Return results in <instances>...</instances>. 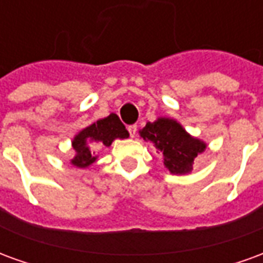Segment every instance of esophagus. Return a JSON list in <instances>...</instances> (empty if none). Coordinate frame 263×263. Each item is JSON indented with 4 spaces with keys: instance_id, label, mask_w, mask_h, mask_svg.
<instances>
[{
    "instance_id": "34e87169",
    "label": "esophagus",
    "mask_w": 263,
    "mask_h": 263,
    "mask_svg": "<svg viewBox=\"0 0 263 263\" xmlns=\"http://www.w3.org/2000/svg\"><path fill=\"white\" fill-rule=\"evenodd\" d=\"M137 129H138L137 125H129V126H128V131H129V135H131L132 138H135V135H137Z\"/></svg>"
}]
</instances>
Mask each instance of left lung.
<instances>
[{
  "label": "left lung",
  "instance_id": "1",
  "mask_svg": "<svg viewBox=\"0 0 263 263\" xmlns=\"http://www.w3.org/2000/svg\"><path fill=\"white\" fill-rule=\"evenodd\" d=\"M139 137L162 155L163 165L172 175L192 173L198 155L207 148L203 139L190 135L179 121L167 117L148 122L139 129Z\"/></svg>",
  "mask_w": 263,
  "mask_h": 263
}]
</instances>
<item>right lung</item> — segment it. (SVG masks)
I'll use <instances>...</instances> for the list:
<instances>
[{
    "label": "right lung",
    "mask_w": 263,
    "mask_h": 263,
    "mask_svg": "<svg viewBox=\"0 0 263 263\" xmlns=\"http://www.w3.org/2000/svg\"><path fill=\"white\" fill-rule=\"evenodd\" d=\"M128 137L129 134L125 129V125L114 112L105 118L94 121L77 132L73 138L71 149L74 151V158L70 159V163L76 167L86 169L97 160V156L92 152L94 146H111L115 139H125Z\"/></svg>",
    "instance_id": "1"
}]
</instances>
